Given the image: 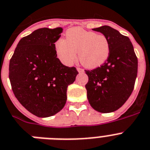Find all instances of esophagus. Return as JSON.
<instances>
[{
	"label": "esophagus",
	"instance_id": "34e87169",
	"mask_svg": "<svg viewBox=\"0 0 150 150\" xmlns=\"http://www.w3.org/2000/svg\"><path fill=\"white\" fill-rule=\"evenodd\" d=\"M76 70H77V71L79 73H83L84 72V70H83V69L80 68V67H77V68H76Z\"/></svg>",
	"mask_w": 150,
	"mask_h": 150
}]
</instances>
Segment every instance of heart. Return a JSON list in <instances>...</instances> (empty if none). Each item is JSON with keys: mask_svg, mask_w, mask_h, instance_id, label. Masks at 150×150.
I'll return each instance as SVG.
<instances>
[{"mask_svg": "<svg viewBox=\"0 0 150 150\" xmlns=\"http://www.w3.org/2000/svg\"><path fill=\"white\" fill-rule=\"evenodd\" d=\"M57 57L70 66L77 58L87 68L93 69L103 64L109 57L110 44L102 34L74 27L66 32V39L60 38L54 45Z\"/></svg>", "mask_w": 150, "mask_h": 150, "instance_id": "heart-1", "label": "heart"}]
</instances>
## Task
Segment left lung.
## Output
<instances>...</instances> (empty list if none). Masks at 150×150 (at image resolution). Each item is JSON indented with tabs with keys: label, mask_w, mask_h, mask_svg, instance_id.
Returning <instances> with one entry per match:
<instances>
[{
	"label": "left lung",
	"mask_w": 150,
	"mask_h": 150,
	"mask_svg": "<svg viewBox=\"0 0 150 150\" xmlns=\"http://www.w3.org/2000/svg\"><path fill=\"white\" fill-rule=\"evenodd\" d=\"M93 30L102 33L110 44V54L101 67L85 70L89 77L86 85L92 108L101 113L120 108L133 92L137 76V57L128 37L108 25Z\"/></svg>",
	"instance_id": "obj_1"
}]
</instances>
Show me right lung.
<instances>
[{"mask_svg": "<svg viewBox=\"0 0 150 150\" xmlns=\"http://www.w3.org/2000/svg\"><path fill=\"white\" fill-rule=\"evenodd\" d=\"M62 28H42L20 39L10 61L9 78L17 100L30 113L48 117L67 102V86L78 74L57 57L54 43Z\"/></svg>", "mask_w": 150, "mask_h": 150, "instance_id": "obj_1", "label": "right lung"}]
</instances>
